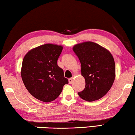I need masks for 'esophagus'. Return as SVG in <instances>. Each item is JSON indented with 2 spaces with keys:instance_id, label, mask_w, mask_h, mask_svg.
Segmentation results:
<instances>
[{
  "instance_id": "esophagus-1",
  "label": "esophagus",
  "mask_w": 135,
  "mask_h": 135,
  "mask_svg": "<svg viewBox=\"0 0 135 135\" xmlns=\"http://www.w3.org/2000/svg\"><path fill=\"white\" fill-rule=\"evenodd\" d=\"M73 82V78H70L69 79V83L70 84H72Z\"/></svg>"
}]
</instances>
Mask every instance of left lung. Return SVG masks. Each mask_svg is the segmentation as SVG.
I'll use <instances>...</instances> for the list:
<instances>
[{"instance_id":"left-lung-1","label":"left lung","mask_w":135,"mask_h":135,"mask_svg":"<svg viewBox=\"0 0 135 135\" xmlns=\"http://www.w3.org/2000/svg\"><path fill=\"white\" fill-rule=\"evenodd\" d=\"M73 51L81 64L85 87L78 94L87 101L100 99L109 91L115 76V66L110 53L98 44L86 42L77 44Z\"/></svg>"}]
</instances>
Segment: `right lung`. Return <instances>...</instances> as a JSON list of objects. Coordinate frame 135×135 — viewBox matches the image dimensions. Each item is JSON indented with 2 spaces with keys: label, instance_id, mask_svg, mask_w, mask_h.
Masks as SVG:
<instances>
[{
  "label": "right lung",
  "instance_id": "right-lung-1",
  "mask_svg": "<svg viewBox=\"0 0 135 135\" xmlns=\"http://www.w3.org/2000/svg\"><path fill=\"white\" fill-rule=\"evenodd\" d=\"M62 50V46L47 44L31 50L23 59L22 80L29 93L38 100H55L69 83L57 64Z\"/></svg>",
  "mask_w": 135,
  "mask_h": 135
}]
</instances>
